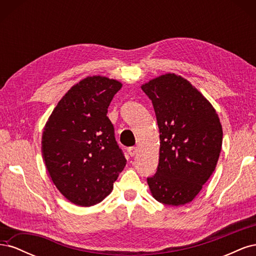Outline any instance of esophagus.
<instances>
[{
    "label": "esophagus",
    "instance_id": "34e87169",
    "mask_svg": "<svg viewBox=\"0 0 256 256\" xmlns=\"http://www.w3.org/2000/svg\"><path fill=\"white\" fill-rule=\"evenodd\" d=\"M127 152H128V154H130L131 157H134V156H136V152H138V147H136V146L128 147V148H127Z\"/></svg>",
    "mask_w": 256,
    "mask_h": 256
}]
</instances>
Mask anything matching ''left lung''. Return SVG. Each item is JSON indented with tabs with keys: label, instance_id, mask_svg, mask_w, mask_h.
Returning a JSON list of instances; mask_svg holds the SVG:
<instances>
[{
	"label": "left lung",
	"instance_id": "1",
	"mask_svg": "<svg viewBox=\"0 0 256 256\" xmlns=\"http://www.w3.org/2000/svg\"><path fill=\"white\" fill-rule=\"evenodd\" d=\"M152 100L160 134L157 172L147 177L158 202L180 206L194 198L214 173L222 146V126L212 104L175 74L142 85Z\"/></svg>",
	"mask_w": 256,
	"mask_h": 256
}]
</instances>
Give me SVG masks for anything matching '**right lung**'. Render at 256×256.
<instances>
[{
  "label": "right lung",
  "instance_id": "obj_1",
  "mask_svg": "<svg viewBox=\"0 0 256 256\" xmlns=\"http://www.w3.org/2000/svg\"><path fill=\"white\" fill-rule=\"evenodd\" d=\"M122 83L88 76L69 90L46 124L42 152L53 184L69 202L88 207L113 190L126 158L106 116Z\"/></svg>",
  "mask_w": 256,
  "mask_h": 256
}]
</instances>
